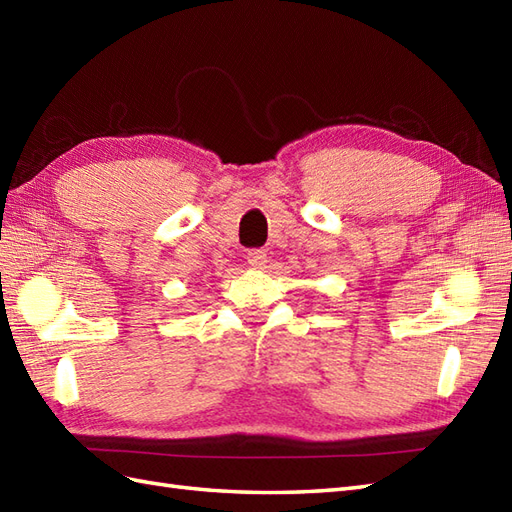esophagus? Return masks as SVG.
Masks as SVG:
<instances>
[{
    "mask_svg": "<svg viewBox=\"0 0 512 512\" xmlns=\"http://www.w3.org/2000/svg\"><path fill=\"white\" fill-rule=\"evenodd\" d=\"M246 259L253 268H264L268 261V255H266V251H261V248H251V251L246 253Z\"/></svg>",
    "mask_w": 512,
    "mask_h": 512,
    "instance_id": "obj_1",
    "label": "esophagus"
}]
</instances>
